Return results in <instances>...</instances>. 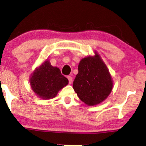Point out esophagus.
<instances>
[{
	"mask_svg": "<svg viewBox=\"0 0 146 146\" xmlns=\"http://www.w3.org/2000/svg\"><path fill=\"white\" fill-rule=\"evenodd\" d=\"M67 79L69 80V83L71 84V83L73 82V78L71 77V76H68V77H67Z\"/></svg>",
	"mask_w": 146,
	"mask_h": 146,
	"instance_id": "obj_1",
	"label": "esophagus"
}]
</instances>
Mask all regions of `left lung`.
<instances>
[{
	"instance_id": "1",
	"label": "left lung",
	"mask_w": 146,
	"mask_h": 146,
	"mask_svg": "<svg viewBox=\"0 0 146 146\" xmlns=\"http://www.w3.org/2000/svg\"><path fill=\"white\" fill-rule=\"evenodd\" d=\"M78 70L73 87L80 99L88 106L104 101L111 93L113 82L100 55L95 52L94 56L82 59Z\"/></svg>"
}]
</instances>
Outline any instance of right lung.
I'll use <instances>...</instances> for the list:
<instances>
[{"instance_id":"right-lung-1","label":"right lung","mask_w":146,"mask_h":146,"mask_svg":"<svg viewBox=\"0 0 146 146\" xmlns=\"http://www.w3.org/2000/svg\"><path fill=\"white\" fill-rule=\"evenodd\" d=\"M33 91L43 99H51L69 83L59 69L53 67L48 60L35 69L30 79Z\"/></svg>"}]
</instances>
